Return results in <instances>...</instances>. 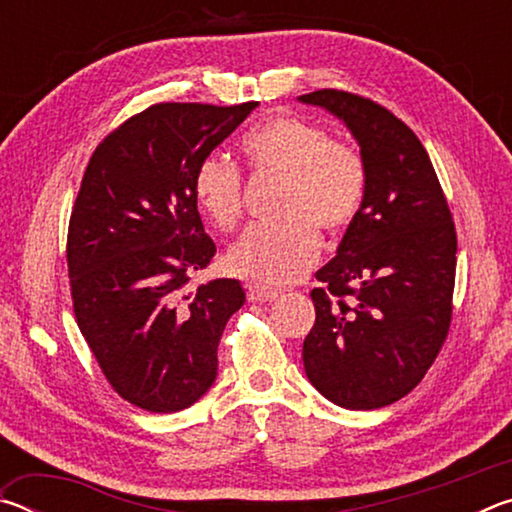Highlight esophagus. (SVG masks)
<instances>
[{"label": "esophagus", "instance_id": "34e87169", "mask_svg": "<svg viewBox=\"0 0 512 512\" xmlns=\"http://www.w3.org/2000/svg\"><path fill=\"white\" fill-rule=\"evenodd\" d=\"M246 296L248 302H271L277 298V291L262 287V284H246Z\"/></svg>", "mask_w": 512, "mask_h": 512}]
</instances>
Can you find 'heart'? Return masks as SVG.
<instances>
[{"instance_id":"obj_1","label":"heart","mask_w":512,"mask_h":512,"mask_svg":"<svg viewBox=\"0 0 512 512\" xmlns=\"http://www.w3.org/2000/svg\"><path fill=\"white\" fill-rule=\"evenodd\" d=\"M241 151L257 171L280 176L273 221L246 230L228 253V266L266 287L305 275L320 253V232L341 237L366 201L368 167L354 146L329 140L325 128L291 115H275L253 128ZM192 192L219 230H235L244 212L241 173L210 155L198 162Z\"/></svg>"}]
</instances>
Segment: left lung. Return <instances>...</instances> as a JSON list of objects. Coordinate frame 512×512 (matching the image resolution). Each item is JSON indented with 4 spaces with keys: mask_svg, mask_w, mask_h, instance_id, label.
<instances>
[{
    "mask_svg": "<svg viewBox=\"0 0 512 512\" xmlns=\"http://www.w3.org/2000/svg\"><path fill=\"white\" fill-rule=\"evenodd\" d=\"M345 121L368 192L336 257L316 271V323L302 345L311 384L352 411L381 409L427 375L452 325L456 228L436 171L391 110L343 90L302 94Z\"/></svg>",
    "mask_w": 512,
    "mask_h": 512,
    "instance_id": "obj_1",
    "label": "left lung"
}]
</instances>
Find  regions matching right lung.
Here are the masks:
<instances>
[{"label":"right lung","mask_w":512,"mask_h":512,"mask_svg":"<svg viewBox=\"0 0 512 512\" xmlns=\"http://www.w3.org/2000/svg\"><path fill=\"white\" fill-rule=\"evenodd\" d=\"M257 106L155 103L103 137L83 173L67 232L74 316L137 409L183 411L216 379V348L246 293L228 277L185 291L216 253L192 180Z\"/></svg>","instance_id":"right-lung-1"}]
</instances>
